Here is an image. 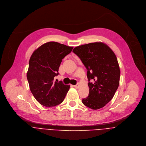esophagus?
Instances as JSON below:
<instances>
[{
	"label": "esophagus",
	"instance_id": "1",
	"mask_svg": "<svg viewBox=\"0 0 146 146\" xmlns=\"http://www.w3.org/2000/svg\"><path fill=\"white\" fill-rule=\"evenodd\" d=\"M74 87H75V88H78V87H79V84H76V85H74Z\"/></svg>",
	"mask_w": 146,
	"mask_h": 146
}]
</instances>
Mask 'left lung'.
<instances>
[{
  "label": "left lung",
  "instance_id": "left-lung-1",
  "mask_svg": "<svg viewBox=\"0 0 146 146\" xmlns=\"http://www.w3.org/2000/svg\"><path fill=\"white\" fill-rule=\"evenodd\" d=\"M72 51L87 70L89 95L82 103L92 110L103 108L111 100L119 84L120 71L115 54L102 42L77 46Z\"/></svg>",
  "mask_w": 146,
  "mask_h": 146
}]
</instances>
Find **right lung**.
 I'll use <instances>...</instances> for the list:
<instances>
[{
	"label": "right lung",
	"mask_w": 146,
	"mask_h": 146,
	"mask_svg": "<svg viewBox=\"0 0 146 146\" xmlns=\"http://www.w3.org/2000/svg\"><path fill=\"white\" fill-rule=\"evenodd\" d=\"M72 49L73 47L49 42L40 46L31 55L27 78L31 92L40 104L54 107L64 99L70 86L53 80L59 74L62 59Z\"/></svg>",
	"instance_id": "right-lung-1"
}]
</instances>
